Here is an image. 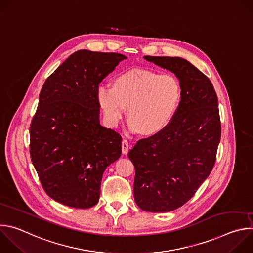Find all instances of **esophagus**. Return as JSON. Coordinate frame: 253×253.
Listing matches in <instances>:
<instances>
[{
	"mask_svg": "<svg viewBox=\"0 0 253 253\" xmlns=\"http://www.w3.org/2000/svg\"><path fill=\"white\" fill-rule=\"evenodd\" d=\"M121 146H122V153H123V154H127V153H128V149H129V144H128V141H127V140H125V139H123L122 144H121Z\"/></svg>",
	"mask_w": 253,
	"mask_h": 253,
	"instance_id": "1",
	"label": "esophagus"
}]
</instances>
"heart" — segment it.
Instances as JSON below:
<instances>
[{
    "label": "heart",
    "instance_id": "1",
    "mask_svg": "<svg viewBox=\"0 0 253 253\" xmlns=\"http://www.w3.org/2000/svg\"><path fill=\"white\" fill-rule=\"evenodd\" d=\"M181 88L169 74L132 69L119 74L114 86L101 84L97 98L106 123L117 127L128 106V127L135 133L153 135L171 121L180 101Z\"/></svg>",
    "mask_w": 253,
    "mask_h": 253
}]
</instances>
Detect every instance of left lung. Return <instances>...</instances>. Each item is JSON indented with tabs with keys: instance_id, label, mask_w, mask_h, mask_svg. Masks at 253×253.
Wrapping results in <instances>:
<instances>
[{
	"instance_id": "1",
	"label": "left lung",
	"mask_w": 253,
	"mask_h": 253,
	"mask_svg": "<svg viewBox=\"0 0 253 253\" xmlns=\"http://www.w3.org/2000/svg\"><path fill=\"white\" fill-rule=\"evenodd\" d=\"M144 59L174 73L181 88L168 125L139 140L128 153L135 167L136 204L149 212H168L185 204L214 166L221 137L218 99L211 81L187 60Z\"/></svg>"
}]
</instances>
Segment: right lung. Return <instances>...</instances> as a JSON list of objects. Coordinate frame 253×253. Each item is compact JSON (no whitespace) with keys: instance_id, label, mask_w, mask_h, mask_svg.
<instances>
[{"instance_id":"1","label":"right lung","mask_w":253,"mask_h":253,"mask_svg":"<svg viewBox=\"0 0 253 253\" xmlns=\"http://www.w3.org/2000/svg\"><path fill=\"white\" fill-rule=\"evenodd\" d=\"M124 59L79 50L43 85L30 126V155L44 190L59 203L97 204L105 169L121 156V136L100 124L97 89Z\"/></svg>"}]
</instances>
